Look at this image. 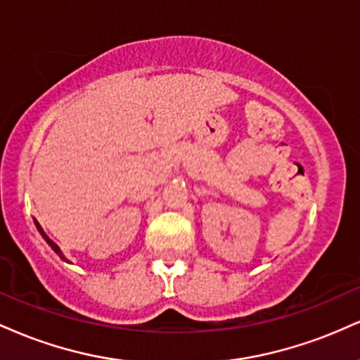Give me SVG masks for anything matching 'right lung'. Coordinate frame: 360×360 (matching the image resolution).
I'll return each instance as SVG.
<instances>
[{"mask_svg":"<svg viewBox=\"0 0 360 360\" xmlns=\"http://www.w3.org/2000/svg\"><path fill=\"white\" fill-rule=\"evenodd\" d=\"M35 225H37V229H39V232H40V233H42V237L45 238V242H47V243H49V245H51V247H52V250H53V252H56V254H57V255H59V257H60V259L68 260V259H65V257H64V255H62V252H60V249H59V247H57V243H53V242L51 240V238H49V237H47V235H45V233H44L42 226H40V225H39V223H37V221H35Z\"/></svg>","mask_w":360,"mask_h":360,"instance_id":"right-lung-1","label":"right lung"}]
</instances>
